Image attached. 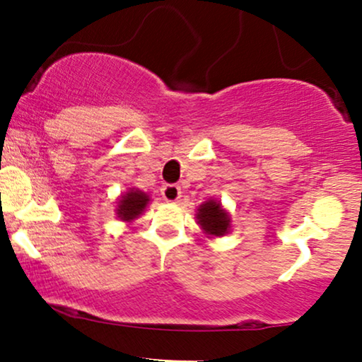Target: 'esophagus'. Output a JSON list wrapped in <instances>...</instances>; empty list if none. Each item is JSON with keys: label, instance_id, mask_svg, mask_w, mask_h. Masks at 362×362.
I'll list each match as a JSON object with an SVG mask.
<instances>
[{"label": "esophagus", "instance_id": "34e87169", "mask_svg": "<svg viewBox=\"0 0 362 362\" xmlns=\"http://www.w3.org/2000/svg\"><path fill=\"white\" fill-rule=\"evenodd\" d=\"M161 195H163L165 201L177 202L178 199H180L182 190H180V187L175 184H165L163 187H161Z\"/></svg>", "mask_w": 362, "mask_h": 362}]
</instances>
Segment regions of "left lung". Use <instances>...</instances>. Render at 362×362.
Masks as SVG:
<instances>
[{
	"mask_svg": "<svg viewBox=\"0 0 362 362\" xmlns=\"http://www.w3.org/2000/svg\"><path fill=\"white\" fill-rule=\"evenodd\" d=\"M197 219L199 224L206 233L214 236H223L230 228V216L223 209L221 204L216 201L204 202L197 209Z\"/></svg>",
	"mask_w": 362,
	"mask_h": 362,
	"instance_id": "obj_1",
	"label": "left lung"
}]
</instances>
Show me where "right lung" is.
I'll return each instance as SVG.
<instances>
[{
  "mask_svg": "<svg viewBox=\"0 0 362 362\" xmlns=\"http://www.w3.org/2000/svg\"><path fill=\"white\" fill-rule=\"evenodd\" d=\"M148 202L149 197L144 192H141V190H129V192L119 201V218L124 219V221H131V219L138 218V216L144 211Z\"/></svg>",
  "mask_w": 362,
  "mask_h": 362,
  "instance_id": "right-lung-1",
  "label": "right lung"
}]
</instances>
